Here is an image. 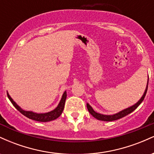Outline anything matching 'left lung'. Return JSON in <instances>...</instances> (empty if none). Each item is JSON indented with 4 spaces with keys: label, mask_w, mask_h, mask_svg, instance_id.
Wrapping results in <instances>:
<instances>
[{
    "label": "left lung",
    "mask_w": 154,
    "mask_h": 154,
    "mask_svg": "<svg viewBox=\"0 0 154 154\" xmlns=\"http://www.w3.org/2000/svg\"><path fill=\"white\" fill-rule=\"evenodd\" d=\"M148 85V81L147 87H146V91H145L144 94L143 95L142 98H141L140 99V100H139L138 102H137V103H136L135 105L132 106L128 108V109H125V110L120 111V112L117 113V114H114V115H103V114H98V113L95 112V111L93 110V108H92L91 106L89 105V104L87 103V108H88V111H89L90 114H91V115L93 116V117H95V119H98V120H100V121L111 122V121H114V120H117V119H121V118H122V117H124V116L128 115L129 114H130V113H132V111H135V109H137V107H138V106L140 105V104L142 103L143 100H144L145 96H146V93H147Z\"/></svg>",
    "instance_id": "obj_1"
}]
</instances>
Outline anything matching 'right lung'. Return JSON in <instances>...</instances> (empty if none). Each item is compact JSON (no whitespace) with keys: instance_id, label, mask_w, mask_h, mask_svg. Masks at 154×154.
Returning a JSON list of instances; mask_svg holds the SVG:
<instances>
[{"instance_id":"add662e5","label":"right lung","mask_w":154,"mask_h":154,"mask_svg":"<svg viewBox=\"0 0 154 154\" xmlns=\"http://www.w3.org/2000/svg\"><path fill=\"white\" fill-rule=\"evenodd\" d=\"M7 95H8V98H9V100L14 105V106L19 112L22 113L23 115L26 116V117L29 118V119L35 120V121L42 122H50L52 121V120L57 119V118L62 114L63 108H64L65 105V100H66V91H65L62 95V98H61V101H60L59 104L54 110L51 111L50 112L45 113V114H37V113H34L32 112V111H26L23 110V109H21V108L14 101L13 99L11 98L8 93H7Z\"/></svg>"}]
</instances>
